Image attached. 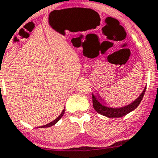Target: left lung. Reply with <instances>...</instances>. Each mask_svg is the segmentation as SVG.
Here are the masks:
<instances>
[{
	"label": "left lung",
	"mask_w": 158,
	"mask_h": 158,
	"mask_svg": "<svg viewBox=\"0 0 158 158\" xmlns=\"http://www.w3.org/2000/svg\"><path fill=\"white\" fill-rule=\"evenodd\" d=\"M146 88L143 91L142 94L139 95V97L135 100V101L132 103V104H129L127 106H125L123 107H119V108H112V107H107L105 106L102 105L99 101H97V97L93 94L92 98H93V106L94 108L97 112L99 114H102V115L106 116L108 118H120L123 117L126 114H129L131 111L135 110L138 106L139 105L140 102L142 101L143 97L144 94H145Z\"/></svg>",
	"instance_id": "8db88e82"
}]
</instances>
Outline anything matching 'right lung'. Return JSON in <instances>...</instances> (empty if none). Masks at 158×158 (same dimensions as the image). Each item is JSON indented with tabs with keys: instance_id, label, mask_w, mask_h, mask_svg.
Returning a JSON list of instances; mask_svg holds the SVG:
<instances>
[{
	"instance_id": "right-lung-1",
	"label": "right lung",
	"mask_w": 158,
	"mask_h": 158,
	"mask_svg": "<svg viewBox=\"0 0 158 158\" xmlns=\"http://www.w3.org/2000/svg\"><path fill=\"white\" fill-rule=\"evenodd\" d=\"M64 114V110H62V112H61V114H60V115H59L58 117H57V118L55 119V120H54V121H53V122H50V123L47 124V125H45V126H41V128H48V127H51V126H54V125H55V124L57 123V122H58V121L61 118V117H62L63 114Z\"/></svg>"
}]
</instances>
